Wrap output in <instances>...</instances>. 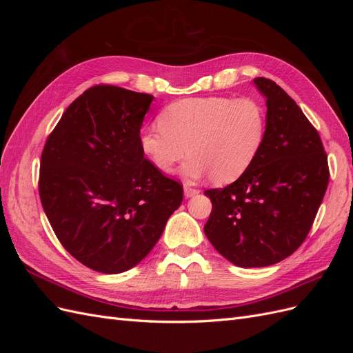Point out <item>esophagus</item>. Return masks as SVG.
Instances as JSON below:
<instances>
[{"instance_id":"esophagus-1","label":"esophagus","mask_w":353,"mask_h":353,"mask_svg":"<svg viewBox=\"0 0 353 353\" xmlns=\"http://www.w3.org/2000/svg\"><path fill=\"white\" fill-rule=\"evenodd\" d=\"M200 193V190L194 188V187H190V185H184V194L185 197H193L196 194Z\"/></svg>"}]
</instances>
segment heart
<instances>
[{
  "mask_svg": "<svg viewBox=\"0 0 353 353\" xmlns=\"http://www.w3.org/2000/svg\"><path fill=\"white\" fill-rule=\"evenodd\" d=\"M160 126L140 134V147L150 163L170 174L188 153L183 176L209 175L225 184L245 172L258 156L266 134V112L253 97H191L169 104L159 114Z\"/></svg>",
  "mask_w": 353,
  "mask_h": 353,
  "instance_id": "heart-1",
  "label": "heart"
}]
</instances>
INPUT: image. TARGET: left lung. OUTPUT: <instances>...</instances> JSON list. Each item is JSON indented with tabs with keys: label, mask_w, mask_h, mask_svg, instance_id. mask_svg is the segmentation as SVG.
<instances>
[{
	"label": "left lung",
	"mask_w": 353,
	"mask_h": 353,
	"mask_svg": "<svg viewBox=\"0 0 353 353\" xmlns=\"http://www.w3.org/2000/svg\"><path fill=\"white\" fill-rule=\"evenodd\" d=\"M253 82L268 108L263 144L237 181L205 191L206 237L241 268L274 265L301 248L330 178L321 138L296 101L271 79Z\"/></svg>",
	"instance_id": "left-lung-1"
}]
</instances>
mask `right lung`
<instances>
[{"instance_id":"right-lung-1","label":"right lung","mask_w":353,"mask_h":353,"mask_svg":"<svg viewBox=\"0 0 353 353\" xmlns=\"http://www.w3.org/2000/svg\"><path fill=\"white\" fill-rule=\"evenodd\" d=\"M152 101L150 94L95 85L63 113L41 154L39 197L51 228L97 272L140 263L184 197L140 147Z\"/></svg>"}]
</instances>
